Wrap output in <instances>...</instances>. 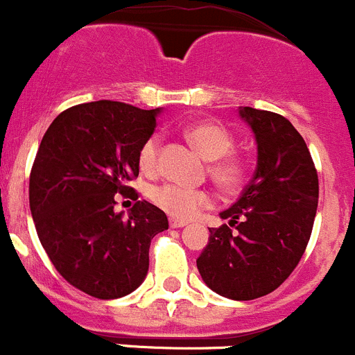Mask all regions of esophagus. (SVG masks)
<instances>
[{
  "instance_id": "1",
  "label": "esophagus",
  "mask_w": 355,
  "mask_h": 355,
  "mask_svg": "<svg viewBox=\"0 0 355 355\" xmlns=\"http://www.w3.org/2000/svg\"><path fill=\"white\" fill-rule=\"evenodd\" d=\"M187 226V223L185 220H177V218H170V227H173V230H178V227H185Z\"/></svg>"
}]
</instances>
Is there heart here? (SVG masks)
<instances>
[{
	"label": "heart",
	"mask_w": 355,
	"mask_h": 355,
	"mask_svg": "<svg viewBox=\"0 0 355 355\" xmlns=\"http://www.w3.org/2000/svg\"><path fill=\"white\" fill-rule=\"evenodd\" d=\"M185 138L194 148L208 159L210 175L223 189L234 191L245 180V162L238 155L230 154L233 137L227 129L215 122H196L185 129ZM138 164L145 173H154L159 166V138L152 137L141 145ZM150 200L159 208L175 218H191L203 208L211 205V194L203 189H189L177 184L155 185L150 191Z\"/></svg>",
	"instance_id": "heart-1"
}]
</instances>
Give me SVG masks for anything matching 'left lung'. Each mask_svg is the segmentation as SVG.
<instances>
[{
  "instance_id": "8db88e82",
  "label": "left lung",
  "mask_w": 355,
  "mask_h": 355,
  "mask_svg": "<svg viewBox=\"0 0 355 355\" xmlns=\"http://www.w3.org/2000/svg\"><path fill=\"white\" fill-rule=\"evenodd\" d=\"M252 129L257 166L236 203L220 211L196 259L203 282L236 301L266 296L293 273L312 234L319 178L303 137L282 115L240 107Z\"/></svg>"
}]
</instances>
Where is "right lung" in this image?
Segmentation results:
<instances>
[{
	"instance_id": "add662e5",
	"label": "right lung",
	"mask_w": 355,
	"mask_h": 355,
	"mask_svg": "<svg viewBox=\"0 0 355 355\" xmlns=\"http://www.w3.org/2000/svg\"><path fill=\"white\" fill-rule=\"evenodd\" d=\"M161 108L141 110L119 101H92L59 114L36 152L29 207L42 247L73 287L99 300L128 296L148 271L152 238L168 217L138 201L128 218L115 194L137 196L138 154Z\"/></svg>"
}]
</instances>
